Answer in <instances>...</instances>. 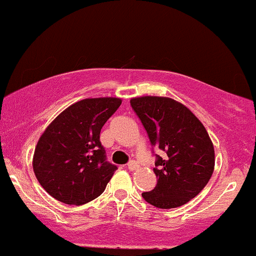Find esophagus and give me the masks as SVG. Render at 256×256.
<instances>
[{"label":"esophagus","instance_id":"esophagus-1","mask_svg":"<svg viewBox=\"0 0 256 256\" xmlns=\"http://www.w3.org/2000/svg\"><path fill=\"white\" fill-rule=\"evenodd\" d=\"M128 169L131 170V171L138 169V164H137V162H134V160H131V162H128Z\"/></svg>","mask_w":256,"mask_h":256}]
</instances>
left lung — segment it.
Wrapping results in <instances>:
<instances>
[{
	"mask_svg": "<svg viewBox=\"0 0 256 256\" xmlns=\"http://www.w3.org/2000/svg\"><path fill=\"white\" fill-rule=\"evenodd\" d=\"M131 106L147 131L158 182L146 202L160 209L186 204L206 186L215 165L214 146L203 124L187 106L168 97H137ZM154 153V152H153Z\"/></svg>",
	"mask_w": 256,
	"mask_h": 256,
	"instance_id": "8db88e82",
	"label": "left lung"
}]
</instances>
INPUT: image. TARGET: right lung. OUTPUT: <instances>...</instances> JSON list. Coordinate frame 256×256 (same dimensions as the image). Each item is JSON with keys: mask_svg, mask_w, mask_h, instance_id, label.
<instances>
[{"mask_svg": "<svg viewBox=\"0 0 256 256\" xmlns=\"http://www.w3.org/2000/svg\"><path fill=\"white\" fill-rule=\"evenodd\" d=\"M120 104L113 97L82 100L50 124L32 159L36 178L50 196L82 206L104 192L118 168L106 160L100 134Z\"/></svg>", "mask_w": 256, "mask_h": 256, "instance_id": "right-lung-1", "label": "right lung"}]
</instances>
